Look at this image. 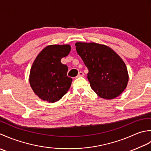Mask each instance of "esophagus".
<instances>
[{
	"mask_svg": "<svg viewBox=\"0 0 151 151\" xmlns=\"http://www.w3.org/2000/svg\"><path fill=\"white\" fill-rule=\"evenodd\" d=\"M84 76H85V74H84L83 72H79L78 76H77V77H78V78H79V77H83Z\"/></svg>",
	"mask_w": 151,
	"mask_h": 151,
	"instance_id": "obj_1",
	"label": "esophagus"
}]
</instances>
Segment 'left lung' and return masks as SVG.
<instances>
[{"instance_id": "1", "label": "left lung", "mask_w": 151, "mask_h": 151, "mask_svg": "<svg viewBox=\"0 0 151 151\" xmlns=\"http://www.w3.org/2000/svg\"><path fill=\"white\" fill-rule=\"evenodd\" d=\"M78 55L88 70L87 78L98 96L110 100L121 94L127 87V66L110 47L96 43L76 44Z\"/></svg>"}]
</instances>
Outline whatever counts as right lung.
Here are the masks:
<instances>
[{
    "label": "right lung",
    "instance_id": "obj_1",
    "mask_svg": "<svg viewBox=\"0 0 151 151\" xmlns=\"http://www.w3.org/2000/svg\"><path fill=\"white\" fill-rule=\"evenodd\" d=\"M71 50L69 45H51L45 47L34 62L30 84L41 99L53 103L63 98L70 87L72 79L67 76L68 66L61 63Z\"/></svg>",
    "mask_w": 151,
    "mask_h": 151
}]
</instances>
